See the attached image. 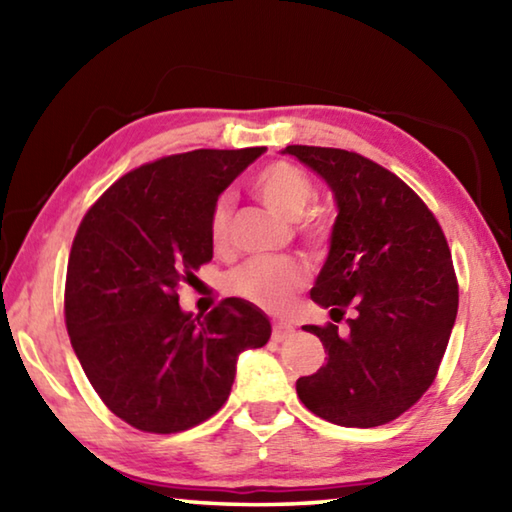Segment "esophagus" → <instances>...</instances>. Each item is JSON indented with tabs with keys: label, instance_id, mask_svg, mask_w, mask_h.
I'll use <instances>...</instances> for the list:
<instances>
[{
	"label": "esophagus",
	"instance_id": "34e87169",
	"mask_svg": "<svg viewBox=\"0 0 512 512\" xmlns=\"http://www.w3.org/2000/svg\"><path fill=\"white\" fill-rule=\"evenodd\" d=\"M293 334H296V327L291 323H282V320H277L273 325V341H287Z\"/></svg>",
	"mask_w": 512,
	"mask_h": 512
}]
</instances>
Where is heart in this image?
I'll use <instances>...</instances> for the list:
<instances>
[{"mask_svg":"<svg viewBox=\"0 0 512 512\" xmlns=\"http://www.w3.org/2000/svg\"><path fill=\"white\" fill-rule=\"evenodd\" d=\"M253 189L259 201L282 219L296 221L307 212L314 198V185L300 169L287 162H273L257 173ZM309 241L325 237V228L316 221L302 225ZM230 237V201L221 198L210 214V241L216 250L228 246ZM305 268L296 259H253L228 275V289L235 296L264 309L287 307L293 293L305 284Z\"/></svg>","mask_w":512,"mask_h":512,"instance_id":"1","label":"heart"}]
</instances>
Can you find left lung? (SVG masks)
Returning <instances> with one entry per match:
<instances>
[{
  "instance_id": "left-lung-1",
  "label": "left lung",
  "mask_w": 512,
  "mask_h": 512,
  "mask_svg": "<svg viewBox=\"0 0 512 512\" xmlns=\"http://www.w3.org/2000/svg\"><path fill=\"white\" fill-rule=\"evenodd\" d=\"M293 155L327 183L336 203L329 253L311 300L341 332L305 325L327 363L300 377L311 413L341 427H379L420 400L436 377L458 311L447 239L413 189L359 153L293 144Z\"/></svg>"
}]
</instances>
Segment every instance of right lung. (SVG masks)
Segmentation results:
<instances>
[{
  "label": "right lung",
  "instance_id": "1",
  "mask_svg": "<svg viewBox=\"0 0 512 512\" xmlns=\"http://www.w3.org/2000/svg\"><path fill=\"white\" fill-rule=\"evenodd\" d=\"M264 151L155 160L83 216L67 264L69 341L103 404L135 429L176 433L212 418L239 354L271 339V320L253 302L225 298L201 319L176 293L212 259V207Z\"/></svg>",
  "mask_w": 512,
  "mask_h": 512
}]
</instances>
